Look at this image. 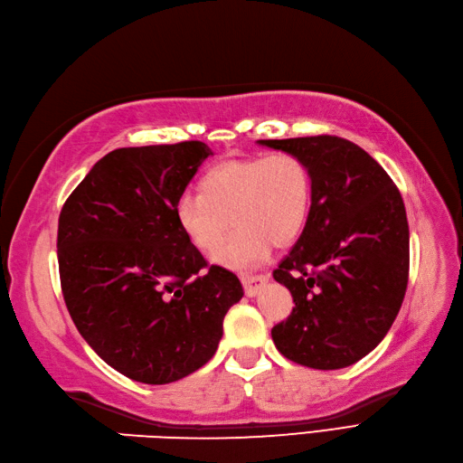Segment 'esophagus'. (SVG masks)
Segmentation results:
<instances>
[{
  "label": "esophagus",
  "mask_w": 463,
  "mask_h": 463,
  "mask_svg": "<svg viewBox=\"0 0 463 463\" xmlns=\"http://www.w3.org/2000/svg\"><path fill=\"white\" fill-rule=\"evenodd\" d=\"M242 283H244V293L248 298H256V295L262 291V288L268 283V276H242Z\"/></svg>",
  "instance_id": "esophagus-1"
}]
</instances>
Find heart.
Returning a JSON list of instances; mask_svg holds the SVG:
<instances>
[{"label": "heart", "instance_id": "b5f03b06", "mask_svg": "<svg viewBox=\"0 0 463 463\" xmlns=\"http://www.w3.org/2000/svg\"><path fill=\"white\" fill-rule=\"evenodd\" d=\"M313 177L299 156L278 152L221 162L201 177L197 197L177 201L175 219L197 250L219 252L232 269L254 268L268 258L271 244L286 248L298 241L311 213Z\"/></svg>", "mask_w": 463, "mask_h": 463}]
</instances>
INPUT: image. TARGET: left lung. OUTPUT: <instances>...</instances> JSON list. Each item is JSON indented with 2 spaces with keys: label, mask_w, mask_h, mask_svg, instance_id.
Instances as JSON below:
<instances>
[{
  "label": "left lung",
  "mask_w": 463,
  "mask_h": 463,
  "mask_svg": "<svg viewBox=\"0 0 463 463\" xmlns=\"http://www.w3.org/2000/svg\"><path fill=\"white\" fill-rule=\"evenodd\" d=\"M258 145L299 156L313 201L301 236L274 269L293 311L271 328L288 360L340 370L387 335L409 281V222L393 180L354 142L318 135Z\"/></svg>",
  "instance_id": "left-lung-1"
}]
</instances>
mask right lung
Listing matches in <instances>:
<instances>
[{
  "label": "right lung",
  "mask_w": 463,
  "mask_h": 463,
  "mask_svg": "<svg viewBox=\"0 0 463 463\" xmlns=\"http://www.w3.org/2000/svg\"><path fill=\"white\" fill-rule=\"evenodd\" d=\"M213 150L199 140L117 148L58 219L62 295L80 335L113 370L164 385L205 365L242 299L232 271L207 266L175 219Z\"/></svg>",
  "instance_id": "add662e5"
}]
</instances>
